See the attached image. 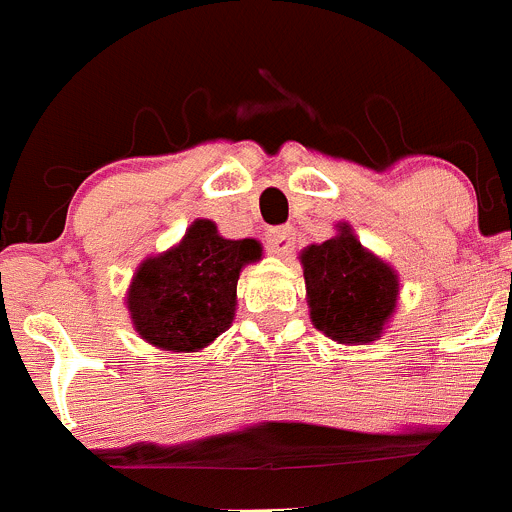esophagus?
Returning <instances> with one entry per match:
<instances>
[{
    "mask_svg": "<svg viewBox=\"0 0 512 512\" xmlns=\"http://www.w3.org/2000/svg\"><path fill=\"white\" fill-rule=\"evenodd\" d=\"M267 247H270L272 255L287 257L295 250V230L292 227H275V230L267 232Z\"/></svg>",
    "mask_w": 512,
    "mask_h": 512,
    "instance_id": "34e87169",
    "label": "esophagus"
}]
</instances>
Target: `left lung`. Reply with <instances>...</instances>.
Here are the masks:
<instances>
[{"mask_svg":"<svg viewBox=\"0 0 512 512\" xmlns=\"http://www.w3.org/2000/svg\"><path fill=\"white\" fill-rule=\"evenodd\" d=\"M305 272L310 320L330 340L367 345L398 307L400 282L393 267L367 252L350 225H337V235L310 245L300 255Z\"/></svg>","mask_w":512,"mask_h":512,"instance_id":"8db88e82","label":"left lung"}]
</instances>
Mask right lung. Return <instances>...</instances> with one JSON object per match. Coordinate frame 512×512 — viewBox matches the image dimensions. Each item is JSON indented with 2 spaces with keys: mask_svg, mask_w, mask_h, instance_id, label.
I'll return each instance as SVG.
<instances>
[{
  "mask_svg": "<svg viewBox=\"0 0 512 512\" xmlns=\"http://www.w3.org/2000/svg\"><path fill=\"white\" fill-rule=\"evenodd\" d=\"M260 257L257 240H225L215 222L195 220L180 245L137 267L127 290L132 325L160 350H202L232 325L242 267Z\"/></svg>",
  "mask_w": 512,
  "mask_h": 512,
  "instance_id": "obj_1",
  "label": "right lung"
}]
</instances>
